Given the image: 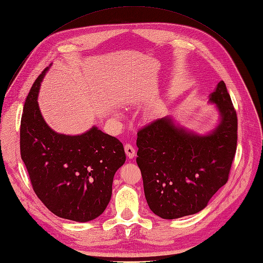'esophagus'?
<instances>
[{"instance_id": "esophagus-1", "label": "esophagus", "mask_w": 263, "mask_h": 263, "mask_svg": "<svg viewBox=\"0 0 263 263\" xmlns=\"http://www.w3.org/2000/svg\"><path fill=\"white\" fill-rule=\"evenodd\" d=\"M125 152H126L127 156H128L130 159H132V158L135 156V154H136L135 149H134L130 144L125 145Z\"/></svg>"}]
</instances>
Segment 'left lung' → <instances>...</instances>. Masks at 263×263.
<instances>
[{
	"mask_svg": "<svg viewBox=\"0 0 263 263\" xmlns=\"http://www.w3.org/2000/svg\"><path fill=\"white\" fill-rule=\"evenodd\" d=\"M219 119L198 134L165 116L137 133L136 162L151 211L176 219L203 210L227 183L237 146V114L223 81L209 95Z\"/></svg>",
	"mask_w": 263,
	"mask_h": 263,
	"instance_id": "obj_1",
	"label": "left lung"
}]
</instances>
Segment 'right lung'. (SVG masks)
<instances>
[{
	"label": "right lung",
	"mask_w": 263,
	"mask_h": 263,
	"mask_svg": "<svg viewBox=\"0 0 263 263\" xmlns=\"http://www.w3.org/2000/svg\"><path fill=\"white\" fill-rule=\"evenodd\" d=\"M47 67L32 85L21 119V157L41 201L57 216L78 222L98 218L112 195L116 171L126 161L124 146L97 126L79 135L52 130L37 98Z\"/></svg>",
	"instance_id": "add662e5"
}]
</instances>
